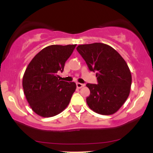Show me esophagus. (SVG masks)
<instances>
[{"label":"esophagus","instance_id":"1","mask_svg":"<svg viewBox=\"0 0 153 153\" xmlns=\"http://www.w3.org/2000/svg\"><path fill=\"white\" fill-rule=\"evenodd\" d=\"M76 86L77 88H78V89H81V88H82L83 86H84V84H81V83H77Z\"/></svg>","mask_w":153,"mask_h":153}]
</instances>
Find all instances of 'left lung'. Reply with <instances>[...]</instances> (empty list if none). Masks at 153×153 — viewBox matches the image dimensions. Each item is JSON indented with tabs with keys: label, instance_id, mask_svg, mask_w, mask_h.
<instances>
[{
	"label": "left lung",
	"instance_id": "8db88e82",
	"mask_svg": "<svg viewBox=\"0 0 153 153\" xmlns=\"http://www.w3.org/2000/svg\"><path fill=\"white\" fill-rule=\"evenodd\" d=\"M77 51L89 70L96 72L98 84H86L90 90L87 105L101 115L115 113L130 92L132 75L127 64L115 49L102 43L79 45Z\"/></svg>",
	"mask_w": 153,
	"mask_h": 153
}]
</instances>
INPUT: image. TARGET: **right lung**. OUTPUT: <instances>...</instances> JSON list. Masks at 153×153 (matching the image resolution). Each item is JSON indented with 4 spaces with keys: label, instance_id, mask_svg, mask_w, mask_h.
I'll use <instances>...</instances> for the list:
<instances>
[{
    "label": "right lung",
    "instance_id": "add662e5",
    "mask_svg": "<svg viewBox=\"0 0 153 153\" xmlns=\"http://www.w3.org/2000/svg\"><path fill=\"white\" fill-rule=\"evenodd\" d=\"M75 47L76 44L48 46L32 58L26 69L22 83L24 92L37 115L44 118L55 116L69 104L76 84L61 81L58 72H63Z\"/></svg>",
    "mask_w": 153,
    "mask_h": 153
}]
</instances>
